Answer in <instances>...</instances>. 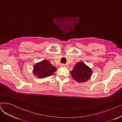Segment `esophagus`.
I'll return each instance as SVG.
<instances>
[{
	"instance_id": "obj_1",
	"label": "esophagus",
	"mask_w": 122,
	"mask_h": 122,
	"mask_svg": "<svg viewBox=\"0 0 122 122\" xmlns=\"http://www.w3.org/2000/svg\"><path fill=\"white\" fill-rule=\"evenodd\" d=\"M61 67H66V68L68 67V66L67 65H65V64H61Z\"/></svg>"
}]
</instances>
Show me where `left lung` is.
<instances>
[{
    "label": "left lung",
    "mask_w": 122,
    "mask_h": 122,
    "mask_svg": "<svg viewBox=\"0 0 122 122\" xmlns=\"http://www.w3.org/2000/svg\"><path fill=\"white\" fill-rule=\"evenodd\" d=\"M71 74L75 81L78 82H84L91 77L92 71L84 62L80 61L75 65Z\"/></svg>",
    "instance_id": "1"
}]
</instances>
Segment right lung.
I'll return each instance as SVG.
<instances>
[{
	"instance_id": "right-lung-1",
	"label": "right lung",
	"mask_w": 122,
	"mask_h": 122,
	"mask_svg": "<svg viewBox=\"0 0 122 122\" xmlns=\"http://www.w3.org/2000/svg\"><path fill=\"white\" fill-rule=\"evenodd\" d=\"M56 71V68L48 60H43L35 65L33 72L38 78H44L51 76Z\"/></svg>"
}]
</instances>
